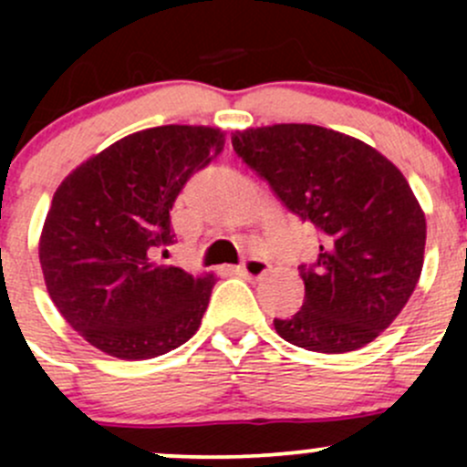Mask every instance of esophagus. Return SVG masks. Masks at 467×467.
<instances>
[{
  "instance_id": "esophagus-1",
  "label": "esophagus",
  "mask_w": 467,
  "mask_h": 467,
  "mask_svg": "<svg viewBox=\"0 0 467 467\" xmlns=\"http://www.w3.org/2000/svg\"><path fill=\"white\" fill-rule=\"evenodd\" d=\"M234 272L241 276H248V278H261L264 275L270 272V264L264 259H259V256H248V259L244 261V264L234 267Z\"/></svg>"
}]
</instances>
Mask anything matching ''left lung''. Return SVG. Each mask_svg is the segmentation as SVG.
I'll return each mask as SVG.
<instances>
[{"mask_svg":"<svg viewBox=\"0 0 467 467\" xmlns=\"http://www.w3.org/2000/svg\"><path fill=\"white\" fill-rule=\"evenodd\" d=\"M233 149L318 233L316 261L298 265L301 312L275 318L276 334L318 353L368 345L398 318L421 275L426 217L409 182L373 147L318 125L237 131Z\"/></svg>","mask_w":467,"mask_h":467,"instance_id":"8db88e82","label":"left lung"}]
</instances>
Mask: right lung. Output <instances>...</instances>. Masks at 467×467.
Segmentation results:
<instances>
[{
    "label": "right lung",
    "mask_w": 467,
    "mask_h": 467,
    "mask_svg": "<svg viewBox=\"0 0 467 467\" xmlns=\"http://www.w3.org/2000/svg\"><path fill=\"white\" fill-rule=\"evenodd\" d=\"M211 127L164 125L122 138L61 182L39 261L63 318L122 360L178 349L195 334L215 276L155 261L175 244L169 211L197 171L223 151Z\"/></svg>",
    "instance_id": "add662e5"
}]
</instances>
